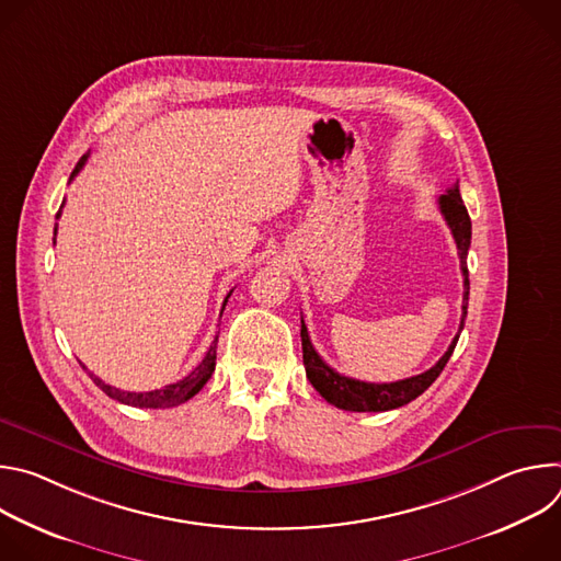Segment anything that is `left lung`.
<instances>
[{
  "mask_svg": "<svg viewBox=\"0 0 561 561\" xmlns=\"http://www.w3.org/2000/svg\"><path fill=\"white\" fill-rule=\"evenodd\" d=\"M437 204H439V210L455 237L459 266H461V275H463V301H461V324H459V333H461L463 322H466L468 290H470L468 266H466V255L470 249V217H468V210L459 195V182L453 184L444 195H439ZM459 333L453 337V342H450L448 351L442 355V359L426 373L409 377V379L390 381V383H373V381H359V379H353V377H346V375H340L337 370H333L312 348L306 324L301 319V353H304L306 377L329 404H333L342 411H355V413L392 411V409H399V407L413 402L415 397H420L439 377V373L444 370L446 362L450 359V355L457 346Z\"/></svg>",
  "mask_w": 561,
  "mask_h": 561,
  "instance_id": "obj_1",
  "label": "left lung"
}]
</instances>
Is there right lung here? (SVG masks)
Masks as SVG:
<instances>
[{"instance_id": "add662e5", "label": "right lung", "mask_w": 561, "mask_h": 561, "mask_svg": "<svg viewBox=\"0 0 561 561\" xmlns=\"http://www.w3.org/2000/svg\"><path fill=\"white\" fill-rule=\"evenodd\" d=\"M87 159H89V154H84L82 159H79L77 162V167H75V171L70 173V180L84 169V164H87ZM57 219L61 217V208L57 210V215H55ZM55 234H57V224H55V230H53ZM232 293V290H230ZM230 293L226 295V299H224V306H226V301H228V297H230ZM224 310V308H221ZM217 337H215V342H213V346L208 348V353H206V357L199 362V366H195L184 379H180V381H175V383H169V386H164V388H157V390H148V392H130V390H119V388H115V386H111V383H106V381H102L98 375H93L84 364H82V368L89 373V377L95 381V386H100L111 399H117V402H122V404H128V407H139V409H169V407H178V404H184V402H188V399L193 397V394H197L202 388H204V383L210 379V375H213V370H215V357H217Z\"/></svg>"}]
</instances>
